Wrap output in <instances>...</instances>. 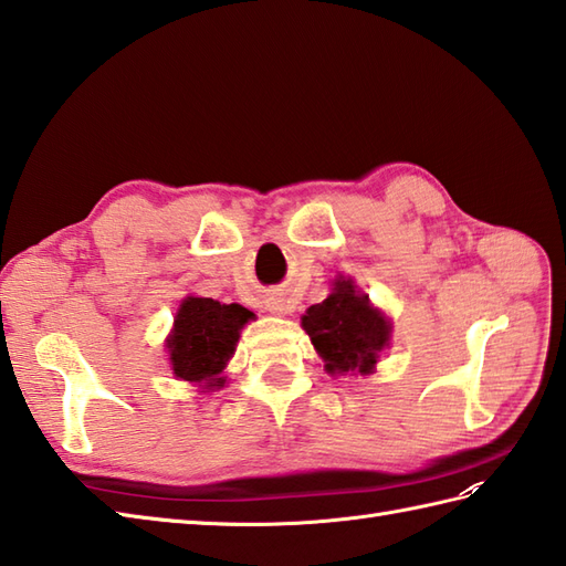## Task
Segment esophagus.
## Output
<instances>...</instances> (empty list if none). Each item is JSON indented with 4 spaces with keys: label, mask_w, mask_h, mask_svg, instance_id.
<instances>
[{
    "label": "esophagus",
    "mask_w": 566,
    "mask_h": 566,
    "mask_svg": "<svg viewBox=\"0 0 566 566\" xmlns=\"http://www.w3.org/2000/svg\"><path fill=\"white\" fill-rule=\"evenodd\" d=\"M269 310H271V312H279V315H283V312H287L283 300H275V303H269Z\"/></svg>",
    "instance_id": "obj_1"
}]
</instances>
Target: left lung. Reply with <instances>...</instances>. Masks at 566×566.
<instances>
[{"label": "left lung", "mask_w": 566, "mask_h": 566, "mask_svg": "<svg viewBox=\"0 0 566 566\" xmlns=\"http://www.w3.org/2000/svg\"><path fill=\"white\" fill-rule=\"evenodd\" d=\"M303 329L324 358L326 373L368 375L389 342L387 319L370 307L368 295H356L350 281H336L334 293L307 310Z\"/></svg>", "instance_id": "left-lung-1"}]
</instances>
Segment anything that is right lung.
Wrapping results in <instances>:
<instances>
[{
  "mask_svg": "<svg viewBox=\"0 0 566 566\" xmlns=\"http://www.w3.org/2000/svg\"><path fill=\"white\" fill-rule=\"evenodd\" d=\"M254 317L242 305H220L212 297H186L169 336V360L177 378L220 387V373L234 354L242 326Z\"/></svg>",
  "mask_w": 566,
  "mask_h": 566,
  "instance_id": "right-lung-1",
  "label": "right lung"
}]
</instances>
